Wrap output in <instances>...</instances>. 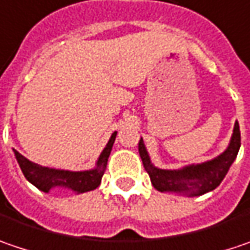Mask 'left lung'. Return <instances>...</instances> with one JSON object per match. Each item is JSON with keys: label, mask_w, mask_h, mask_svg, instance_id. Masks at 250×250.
Segmentation results:
<instances>
[{"label": "left lung", "mask_w": 250, "mask_h": 250, "mask_svg": "<svg viewBox=\"0 0 250 250\" xmlns=\"http://www.w3.org/2000/svg\"><path fill=\"white\" fill-rule=\"evenodd\" d=\"M241 147V131L238 122L228 148L216 158L207 163L187 166L181 169H160L150 161L143 139L139 141V153L143 166L150 175L151 184L161 192H178L197 197L215 189L225 178L228 169L235 161Z\"/></svg>", "instance_id": "left-lung-1"}]
</instances>
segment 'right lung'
I'll use <instances>...</instances> for the list:
<instances>
[{"mask_svg":"<svg viewBox=\"0 0 250 250\" xmlns=\"http://www.w3.org/2000/svg\"><path fill=\"white\" fill-rule=\"evenodd\" d=\"M116 134L117 131L111 134L109 143L106 144L104 150L102 151V154L96 163V168L89 169V171H65V169L42 167L25 158L17 150H14V153L25 178L31 184H34L38 189L43 192H49L52 188L58 187V188L72 189L75 192H87V191L96 189L100 185L102 177L104 174V168L107 166L113 143L116 140Z\"/></svg>","mask_w":250,"mask_h":250,"instance_id":"1","label":"right lung"}]
</instances>
